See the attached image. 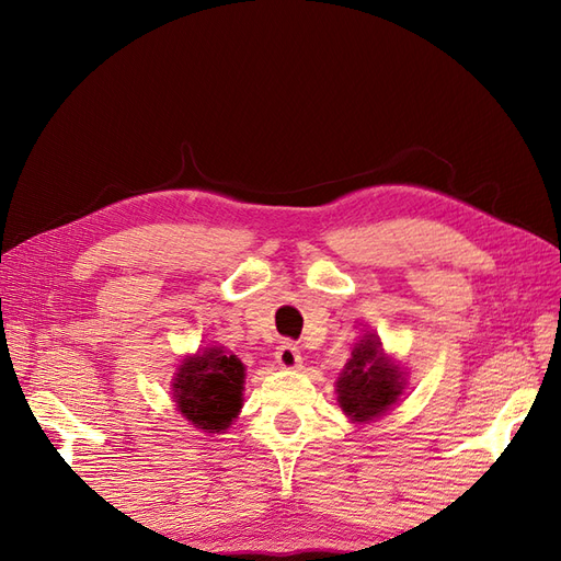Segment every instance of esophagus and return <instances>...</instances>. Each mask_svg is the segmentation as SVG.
Here are the masks:
<instances>
[{
	"instance_id": "34e87169",
	"label": "esophagus",
	"mask_w": 561,
	"mask_h": 561,
	"mask_svg": "<svg viewBox=\"0 0 561 561\" xmlns=\"http://www.w3.org/2000/svg\"><path fill=\"white\" fill-rule=\"evenodd\" d=\"M276 363H278L283 369H295V367H299L301 355H299L297 344L283 342V344L276 348Z\"/></svg>"
}]
</instances>
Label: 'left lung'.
I'll return each mask as SVG.
<instances>
[{
  "label": "left lung",
  "instance_id": "obj_1",
  "mask_svg": "<svg viewBox=\"0 0 561 561\" xmlns=\"http://www.w3.org/2000/svg\"><path fill=\"white\" fill-rule=\"evenodd\" d=\"M404 390V371L388 358L379 336H360L336 379V402L353 423H369L383 416Z\"/></svg>",
  "mask_w": 561,
  "mask_h": 561
}]
</instances>
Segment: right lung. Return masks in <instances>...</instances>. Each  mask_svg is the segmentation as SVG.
<instances>
[{"instance_id":"obj_1","label":"right lung","mask_w":561,"mask_h":561,"mask_svg":"<svg viewBox=\"0 0 561 561\" xmlns=\"http://www.w3.org/2000/svg\"><path fill=\"white\" fill-rule=\"evenodd\" d=\"M245 365L225 346L186 355L175 371L178 412L203 433H225L243 407Z\"/></svg>"}]
</instances>
